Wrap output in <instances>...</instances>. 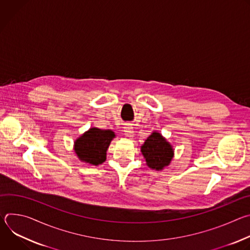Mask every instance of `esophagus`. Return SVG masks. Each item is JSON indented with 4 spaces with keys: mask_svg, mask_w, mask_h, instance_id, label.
<instances>
[{
    "mask_svg": "<svg viewBox=\"0 0 250 250\" xmlns=\"http://www.w3.org/2000/svg\"><path fill=\"white\" fill-rule=\"evenodd\" d=\"M124 132L127 137L131 138L133 136V127L130 125H125L124 126Z\"/></svg>",
    "mask_w": 250,
    "mask_h": 250,
    "instance_id": "34e87169",
    "label": "esophagus"
}]
</instances>
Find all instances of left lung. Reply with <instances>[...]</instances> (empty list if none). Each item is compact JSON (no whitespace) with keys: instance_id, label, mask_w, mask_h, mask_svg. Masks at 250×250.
I'll return each instance as SVG.
<instances>
[{"instance_id":"left-lung-1","label":"left lung","mask_w":250,"mask_h":250,"mask_svg":"<svg viewBox=\"0 0 250 250\" xmlns=\"http://www.w3.org/2000/svg\"><path fill=\"white\" fill-rule=\"evenodd\" d=\"M140 151L146 165L156 171H161L167 167L174 157L173 146L156 130H153L146 139L145 144L140 146Z\"/></svg>"}]
</instances>
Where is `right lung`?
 <instances>
[{"label": "right lung", "mask_w": 250, "mask_h": 250, "mask_svg": "<svg viewBox=\"0 0 250 250\" xmlns=\"http://www.w3.org/2000/svg\"><path fill=\"white\" fill-rule=\"evenodd\" d=\"M115 137L111 129L91 127L74 141V151L81 162L98 166L105 161L106 150Z\"/></svg>", "instance_id": "right-lung-1"}]
</instances>
